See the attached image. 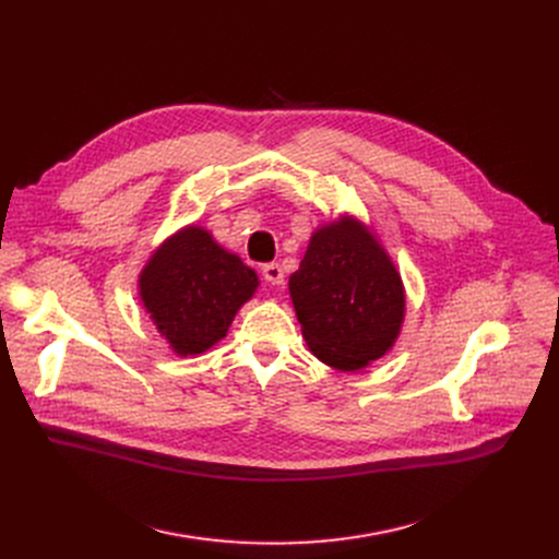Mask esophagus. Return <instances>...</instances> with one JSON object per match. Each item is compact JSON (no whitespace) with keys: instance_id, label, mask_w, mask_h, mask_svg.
Listing matches in <instances>:
<instances>
[{"instance_id":"obj_1","label":"esophagus","mask_w":559,"mask_h":559,"mask_svg":"<svg viewBox=\"0 0 559 559\" xmlns=\"http://www.w3.org/2000/svg\"><path fill=\"white\" fill-rule=\"evenodd\" d=\"M262 278L267 281L270 285H281V283H283V270H281V264H278V262L264 264V267H262Z\"/></svg>"}]
</instances>
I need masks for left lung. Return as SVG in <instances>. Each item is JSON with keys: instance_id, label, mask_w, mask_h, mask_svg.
I'll return each instance as SVG.
<instances>
[{"instance_id": "1", "label": "left lung", "mask_w": 559, "mask_h": 559, "mask_svg": "<svg viewBox=\"0 0 559 559\" xmlns=\"http://www.w3.org/2000/svg\"><path fill=\"white\" fill-rule=\"evenodd\" d=\"M287 287L312 356L337 371L369 367L401 335L403 278L376 230L356 215L312 230Z\"/></svg>"}]
</instances>
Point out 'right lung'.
<instances>
[{
    "instance_id": "obj_1",
    "label": "right lung",
    "mask_w": 559,
    "mask_h": 559,
    "mask_svg": "<svg viewBox=\"0 0 559 559\" xmlns=\"http://www.w3.org/2000/svg\"><path fill=\"white\" fill-rule=\"evenodd\" d=\"M258 285V274L238 253L224 249L205 226L188 224L146 258L138 297L171 354L192 358L226 337Z\"/></svg>"
}]
</instances>
